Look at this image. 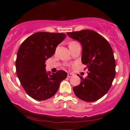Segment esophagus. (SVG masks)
Returning a JSON list of instances; mask_svg holds the SVG:
<instances>
[{
    "instance_id": "34e87169",
    "label": "esophagus",
    "mask_w": 130,
    "mask_h": 130,
    "mask_svg": "<svg viewBox=\"0 0 130 130\" xmlns=\"http://www.w3.org/2000/svg\"><path fill=\"white\" fill-rule=\"evenodd\" d=\"M73 76V74H72V73H69L67 74V77H72Z\"/></svg>"
}]
</instances>
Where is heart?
Masks as SVG:
<instances>
[{"instance_id":"obj_1","label":"heart","mask_w":130,"mask_h":130,"mask_svg":"<svg viewBox=\"0 0 130 130\" xmlns=\"http://www.w3.org/2000/svg\"><path fill=\"white\" fill-rule=\"evenodd\" d=\"M78 44L77 42H76V41H72L70 44H69V48L73 47L74 45H75L76 44Z\"/></svg>"}]
</instances>
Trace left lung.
<instances>
[{
    "instance_id": "1",
    "label": "left lung",
    "mask_w": 130,
    "mask_h": 130,
    "mask_svg": "<svg viewBox=\"0 0 130 130\" xmlns=\"http://www.w3.org/2000/svg\"><path fill=\"white\" fill-rule=\"evenodd\" d=\"M70 38L82 45V62L86 65L88 76L74 86L76 96L86 102H94L108 92L115 76V61L108 41L96 32L89 29L67 32Z\"/></svg>"
}]
</instances>
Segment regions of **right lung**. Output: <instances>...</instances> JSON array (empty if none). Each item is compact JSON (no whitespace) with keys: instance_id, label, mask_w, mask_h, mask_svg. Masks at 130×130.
<instances>
[{"instance_id":"1","label":"right lung","mask_w":130,"mask_h":130,"mask_svg":"<svg viewBox=\"0 0 130 130\" xmlns=\"http://www.w3.org/2000/svg\"><path fill=\"white\" fill-rule=\"evenodd\" d=\"M66 37L63 33L38 32L28 37L19 48L15 63L18 77L26 93L35 100L53 96L67 77L63 70L47 73L45 64Z\"/></svg>"}]
</instances>
